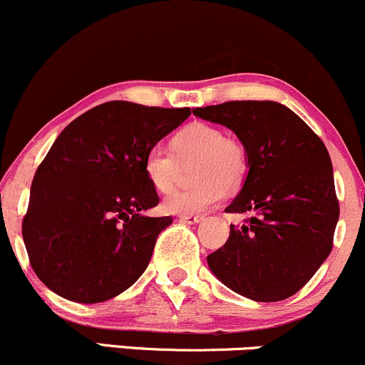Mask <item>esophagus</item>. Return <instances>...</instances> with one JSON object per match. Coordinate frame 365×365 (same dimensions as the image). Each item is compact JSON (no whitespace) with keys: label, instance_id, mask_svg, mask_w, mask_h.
Returning <instances> with one entry per match:
<instances>
[{"label":"esophagus","instance_id":"34e87169","mask_svg":"<svg viewBox=\"0 0 365 365\" xmlns=\"http://www.w3.org/2000/svg\"><path fill=\"white\" fill-rule=\"evenodd\" d=\"M180 221H183V223H188V225H195L199 223V221L204 220L202 215H183V216H178Z\"/></svg>","mask_w":365,"mask_h":365}]
</instances>
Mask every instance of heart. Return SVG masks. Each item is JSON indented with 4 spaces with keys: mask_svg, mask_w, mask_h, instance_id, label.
Wrapping results in <instances>:
<instances>
[{
    "mask_svg": "<svg viewBox=\"0 0 365 365\" xmlns=\"http://www.w3.org/2000/svg\"><path fill=\"white\" fill-rule=\"evenodd\" d=\"M195 163L194 185L178 188L163 199V209L171 215H200L216 206L226 190L244 185L249 173V154L235 137L225 135L220 127L204 121L187 125L171 137V150L153 145L144 156V171L159 194L173 190L182 165Z\"/></svg>",
    "mask_w": 365,
    "mask_h": 365,
    "instance_id": "b5f03b06",
    "label": "heart"
}]
</instances>
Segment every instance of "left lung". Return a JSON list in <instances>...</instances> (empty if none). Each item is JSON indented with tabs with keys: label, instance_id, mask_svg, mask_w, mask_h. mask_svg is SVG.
I'll list each match as a JSON object with an SVG mask.
<instances>
[{
	"label": "left lung",
	"instance_id": "obj_1",
	"mask_svg": "<svg viewBox=\"0 0 365 365\" xmlns=\"http://www.w3.org/2000/svg\"><path fill=\"white\" fill-rule=\"evenodd\" d=\"M194 115L232 128L249 154V175L226 212H255L230 225L226 244L207 255L211 271L257 302L295 295L333 249L340 216L333 165L317 133L273 101H228Z\"/></svg>",
	"mask_w": 365,
	"mask_h": 365
}]
</instances>
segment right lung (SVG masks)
Segmentation results:
<instances>
[{"label":"right lung","instance_id":"1","mask_svg":"<svg viewBox=\"0 0 365 365\" xmlns=\"http://www.w3.org/2000/svg\"><path fill=\"white\" fill-rule=\"evenodd\" d=\"M190 108L110 101L75 118L54 140L31 187L22 235L49 290L81 304L110 300L139 279L171 216L142 211L159 197L144 156Z\"/></svg>","mask_w":365,"mask_h":365}]
</instances>
